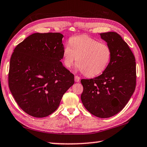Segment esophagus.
I'll return each instance as SVG.
<instances>
[{
	"label": "esophagus",
	"instance_id": "1",
	"mask_svg": "<svg viewBox=\"0 0 147 147\" xmlns=\"http://www.w3.org/2000/svg\"><path fill=\"white\" fill-rule=\"evenodd\" d=\"M74 81L76 82H79L80 81V78L78 76H74Z\"/></svg>",
	"mask_w": 147,
	"mask_h": 147
}]
</instances>
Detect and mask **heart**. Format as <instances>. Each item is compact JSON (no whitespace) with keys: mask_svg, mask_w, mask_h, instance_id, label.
I'll list each match as a JSON object with an SVG mask.
<instances>
[{"mask_svg":"<svg viewBox=\"0 0 147 147\" xmlns=\"http://www.w3.org/2000/svg\"><path fill=\"white\" fill-rule=\"evenodd\" d=\"M62 56L66 67H71L76 60L80 71L85 76L94 77L101 74L108 67L111 50L105 43L87 36H80L69 40V44L63 50Z\"/></svg>","mask_w":147,"mask_h":147,"instance_id":"1","label":"heart"}]
</instances>
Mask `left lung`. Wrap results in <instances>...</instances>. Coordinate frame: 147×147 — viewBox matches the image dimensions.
Returning a JSON list of instances; mask_svg holds the SVG:
<instances>
[{
  "label": "left lung",
  "instance_id": "obj_1",
  "mask_svg": "<svg viewBox=\"0 0 147 147\" xmlns=\"http://www.w3.org/2000/svg\"><path fill=\"white\" fill-rule=\"evenodd\" d=\"M111 50L108 67L100 76L83 79L81 99L93 115L109 118L125 107L136 88V60L128 45L115 32L100 34Z\"/></svg>",
  "mask_w": 147,
  "mask_h": 147
}]
</instances>
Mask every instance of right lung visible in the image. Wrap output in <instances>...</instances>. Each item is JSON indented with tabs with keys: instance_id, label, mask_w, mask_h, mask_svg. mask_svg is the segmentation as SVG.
<instances>
[{
	"instance_id": "1",
	"label": "right lung",
	"mask_w": 147,
	"mask_h": 147,
	"mask_svg": "<svg viewBox=\"0 0 147 147\" xmlns=\"http://www.w3.org/2000/svg\"><path fill=\"white\" fill-rule=\"evenodd\" d=\"M60 33H35L16 46L11 55L9 87L22 110L34 117L50 115L74 84V75L60 62Z\"/></svg>"
}]
</instances>
